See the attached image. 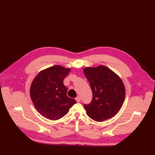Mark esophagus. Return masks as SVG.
Listing matches in <instances>:
<instances>
[{
    "mask_svg": "<svg viewBox=\"0 0 155 155\" xmlns=\"http://www.w3.org/2000/svg\"><path fill=\"white\" fill-rule=\"evenodd\" d=\"M76 101H77V102H80V100H81V99H80V97H79V96H78V97H76Z\"/></svg>",
    "mask_w": 155,
    "mask_h": 155,
    "instance_id": "obj_1",
    "label": "esophagus"
}]
</instances>
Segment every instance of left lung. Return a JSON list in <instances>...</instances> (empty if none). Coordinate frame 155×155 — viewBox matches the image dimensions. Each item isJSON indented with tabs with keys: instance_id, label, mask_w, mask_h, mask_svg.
Segmentation results:
<instances>
[{
	"instance_id": "obj_1",
	"label": "left lung",
	"mask_w": 155,
	"mask_h": 155,
	"mask_svg": "<svg viewBox=\"0 0 155 155\" xmlns=\"http://www.w3.org/2000/svg\"><path fill=\"white\" fill-rule=\"evenodd\" d=\"M84 72L92 91V100L84 104L87 114L102 122L114 116L125 99V87L119 77L107 67H87Z\"/></svg>"
}]
</instances>
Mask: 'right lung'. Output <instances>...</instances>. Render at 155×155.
I'll use <instances>...</instances> for the list:
<instances>
[{"label": "right lung", "instance_id": "right-lung-1", "mask_svg": "<svg viewBox=\"0 0 155 155\" xmlns=\"http://www.w3.org/2000/svg\"><path fill=\"white\" fill-rule=\"evenodd\" d=\"M70 71V68L55 65L40 71L32 81L31 100L36 110L48 119L63 117L77 103L67 96V88L63 84V79Z\"/></svg>", "mask_w": 155, "mask_h": 155}]
</instances>
